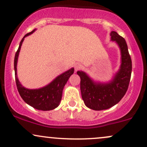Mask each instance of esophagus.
Segmentation results:
<instances>
[{"instance_id":"34e87169","label":"esophagus","mask_w":147,"mask_h":147,"mask_svg":"<svg viewBox=\"0 0 147 147\" xmlns=\"http://www.w3.org/2000/svg\"><path fill=\"white\" fill-rule=\"evenodd\" d=\"M82 68H83V65H82V64H80V63H76L75 65V71L79 70H80V69H82Z\"/></svg>"}]
</instances>
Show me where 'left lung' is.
I'll use <instances>...</instances> for the list:
<instances>
[{"label": "left lung", "mask_w": 147, "mask_h": 147, "mask_svg": "<svg viewBox=\"0 0 147 147\" xmlns=\"http://www.w3.org/2000/svg\"><path fill=\"white\" fill-rule=\"evenodd\" d=\"M111 41L117 43L121 52V65L113 78L107 83L95 82L84 71H77L80 77V89L84 104L95 111L106 110L117 104L127 91L132 71V61L126 42L115 31Z\"/></svg>", "instance_id": "left-lung-1"}]
</instances>
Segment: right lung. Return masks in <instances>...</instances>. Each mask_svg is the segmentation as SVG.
Masks as SVG:
<instances>
[{
	"mask_svg": "<svg viewBox=\"0 0 147 147\" xmlns=\"http://www.w3.org/2000/svg\"><path fill=\"white\" fill-rule=\"evenodd\" d=\"M36 30L34 29L31 32L25 34L20 42L17 52L14 57L15 80L16 86L20 95L25 103L33 108L41 111H50L56 109L59 105L62 97L63 88L68 82V79L74 73V68L69 69L63 73L61 74L50 84L44 87L37 89H28L21 85L17 77V62L22 43L26 36L32 34Z\"/></svg>",
	"mask_w": 147,
	"mask_h": 147,
	"instance_id": "1",
	"label": "right lung"
}]
</instances>
